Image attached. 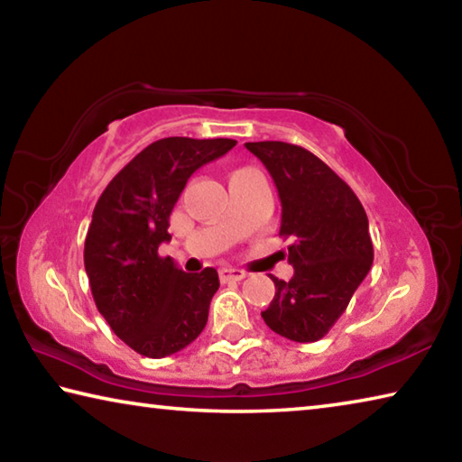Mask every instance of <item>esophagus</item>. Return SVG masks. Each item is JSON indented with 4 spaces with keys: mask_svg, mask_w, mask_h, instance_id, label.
<instances>
[{
    "mask_svg": "<svg viewBox=\"0 0 462 462\" xmlns=\"http://www.w3.org/2000/svg\"><path fill=\"white\" fill-rule=\"evenodd\" d=\"M246 277V271H242V269H230V267H226V269H222L220 271V279L224 281H242Z\"/></svg>",
    "mask_w": 462,
    "mask_h": 462,
    "instance_id": "34e87169",
    "label": "esophagus"
}]
</instances>
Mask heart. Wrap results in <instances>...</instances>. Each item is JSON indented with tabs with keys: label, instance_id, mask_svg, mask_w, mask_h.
I'll return each instance as SVG.
<instances>
[{
	"label": "heart",
	"instance_id": "obj_1",
	"mask_svg": "<svg viewBox=\"0 0 462 462\" xmlns=\"http://www.w3.org/2000/svg\"><path fill=\"white\" fill-rule=\"evenodd\" d=\"M238 171H246V169H238ZM238 171H234V173H238Z\"/></svg>",
	"mask_w": 462,
	"mask_h": 462
}]
</instances>
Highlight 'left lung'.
I'll list each match as a JSON object with an SVG mask.
<instances>
[{"label":"left lung","instance_id":"1","mask_svg":"<svg viewBox=\"0 0 462 462\" xmlns=\"http://www.w3.org/2000/svg\"><path fill=\"white\" fill-rule=\"evenodd\" d=\"M277 185L279 236L289 238L293 277L275 283L261 311L273 332L293 342H316L330 332L373 264V242L355 191L301 146L264 140L246 143Z\"/></svg>","mask_w":462,"mask_h":462}]
</instances>
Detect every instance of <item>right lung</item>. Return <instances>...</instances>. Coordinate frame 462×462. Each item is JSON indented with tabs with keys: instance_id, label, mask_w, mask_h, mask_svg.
<instances>
[{
	"instance_id": "obj_1",
	"label": "right lung",
	"mask_w": 462,
	"mask_h": 462,
	"mask_svg": "<svg viewBox=\"0 0 462 462\" xmlns=\"http://www.w3.org/2000/svg\"><path fill=\"white\" fill-rule=\"evenodd\" d=\"M236 140L171 136L138 152L99 195L85 238V271L99 314L148 358L183 350L208 324L217 271L183 273L159 246L187 179Z\"/></svg>"
}]
</instances>
